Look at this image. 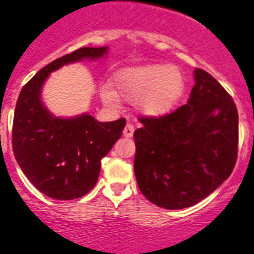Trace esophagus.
I'll use <instances>...</instances> for the list:
<instances>
[{"label": "esophagus", "instance_id": "esophagus-1", "mask_svg": "<svg viewBox=\"0 0 254 254\" xmlns=\"http://www.w3.org/2000/svg\"><path fill=\"white\" fill-rule=\"evenodd\" d=\"M132 134H134V125L127 123V124L125 125L124 130H123V135H124L125 138H131Z\"/></svg>", "mask_w": 254, "mask_h": 254}]
</instances>
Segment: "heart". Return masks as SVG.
<instances>
[{
    "label": "heart",
    "instance_id": "obj_1",
    "mask_svg": "<svg viewBox=\"0 0 254 254\" xmlns=\"http://www.w3.org/2000/svg\"><path fill=\"white\" fill-rule=\"evenodd\" d=\"M113 89L103 86L100 98L108 106L119 105V96L136 101L141 113L149 116H163L184 87L179 68L172 65L150 64L119 70L113 76Z\"/></svg>",
    "mask_w": 254,
    "mask_h": 254
}]
</instances>
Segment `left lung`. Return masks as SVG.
Returning <instances> with one entry per match:
<instances>
[{
  "label": "left lung",
  "mask_w": 254,
  "mask_h": 254,
  "mask_svg": "<svg viewBox=\"0 0 254 254\" xmlns=\"http://www.w3.org/2000/svg\"><path fill=\"white\" fill-rule=\"evenodd\" d=\"M186 105L167 115L140 118L135 130L134 172L148 200L165 209L191 207L234 169L238 111L231 95L202 68Z\"/></svg>",
  "instance_id": "left-lung-1"
}]
</instances>
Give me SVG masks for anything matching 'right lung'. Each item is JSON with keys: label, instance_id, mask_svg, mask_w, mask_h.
Returning <instances> with one entry per match:
<instances>
[{"label": "right lung", "instance_id": "obj_1", "mask_svg": "<svg viewBox=\"0 0 254 254\" xmlns=\"http://www.w3.org/2000/svg\"><path fill=\"white\" fill-rule=\"evenodd\" d=\"M106 54L108 47H81L42 67L20 92L13 116V154L28 181L50 198L72 200L94 188L101 159L122 136L127 120L101 123L86 113L54 116L41 101L42 85L64 65Z\"/></svg>", "mask_w": 254, "mask_h": 254}]
</instances>
